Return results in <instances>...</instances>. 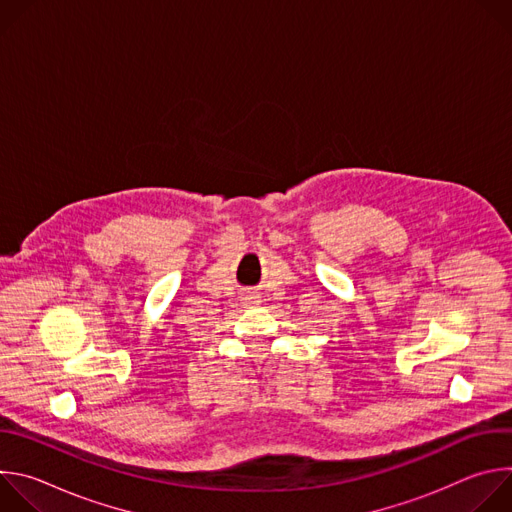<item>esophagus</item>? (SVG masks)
I'll return each mask as SVG.
<instances>
[{"mask_svg": "<svg viewBox=\"0 0 512 512\" xmlns=\"http://www.w3.org/2000/svg\"><path fill=\"white\" fill-rule=\"evenodd\" d=\"M245 300H249V302H259L257 296H249V298H245Z\"/></svg>", "mask_w": 512, "mask_h": 512, "instance_id": "esophagus-1", "label": "esophagus"}]
</instances>
